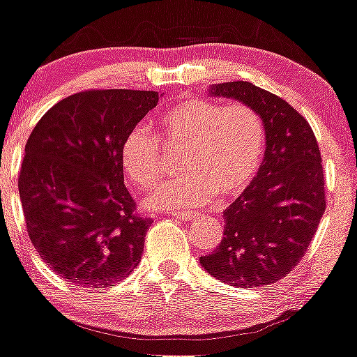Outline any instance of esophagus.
I'll return each instance as SVG.
<instances>
[{
  "label": "esophagus",
  "mask_w": 357,
  "mask_h": 357,
  "mask_svg": "<svg viewBox=\"0 0 357 357\" xmlns=\"http://www.w3.org/2000/svg\"><path fill=\"white\" fill-rule=\"evenodd\" d=\"M174 215L178 219H181V221L190 222V221H193V219H195L199 214H195V212H174Z\"/></svg>",
  "instance_id": "esophagus-1"
}]
</instances>
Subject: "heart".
<instances>
[{
  "label": "heart",
  "mask_w": 357,
  "mask_h": 357,
  "mask_svg": "<svg viewBox=\"0 0 357 357\" xmlns=\"http://www.w3.org/2000/svg\"><path fill=\"white\" fill-rule=\"evenodd\" d=\"M160 128L165 145H185L179 157L183 174L150 190L145 200L152 208L197 207L214 193L238 197L261 171L266 128L252 107L183 98L162 114ZM121 160L132 183L153 185L162 174L158 138L136 126L122 142Z\"/></svg>",
  "instance_id": "1"
}]
</instances>
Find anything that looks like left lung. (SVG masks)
Instances as JSON below:
<instances>
[{"label":"left lung","mask_w":357,"mask_h":357,"mask_svg":"<svg viewBox=\"0 0 357 357\" xmlns=\"http://www.w3.org/2000/svg\"><path fill=\"white\" fill-rule=\"evenodd\" d=\"M208 96L252 107L266 128L264 158L225 212V236L200 257L208 275L240 289L276 283L298 264L326 208L321 153L311 126L283 98L247 81L208 86Z\"/></svg>","instance_id":"8db88e82"}]
</instances>
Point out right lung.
<instances>
[{"label": "right lung", "instance_id": "right-lung-1", "mask_svg": "<svg viewBox=\"0 0 357 357\" xmlns=\"http://www.w3.org/2000/svg\"><path fill=\"white\" fill-rule=\"evenodd\" d=\"M157 91L96 89L63 98L25 143L19 193L32 245L59 276L102 290L135 271L152 221L124 185L122 142Z\"/></svg>", "mask_w": 357, "mask_h": 357}]
</instances>
